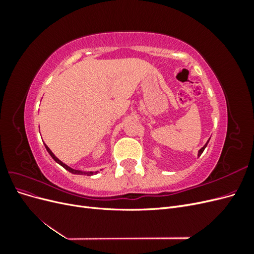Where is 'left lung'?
I'll return each mask as SVG.
<instances>
[{"mask_svg":"<svg viewBox=\"0 0 254 254\" xmlns=\"http://www.w3.org/2000/svg\"><path fill=\"white\" fill-rule=\"evenodd\" d=\"M209 141H210V140H207V142L204 144L203 147H201L200 149H199V151H198V157H200V156H201V153L203 152V150H204V148L206 147V145H207V143H209Z\"/></svg>","mask_w":254,"mask_h":254,"instance_id":"1","label":"left lung"}]
</instances>
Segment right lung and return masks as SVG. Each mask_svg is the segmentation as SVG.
<instances>
[{"instance_id":"right-lung-1","label":"right lung","mask_w":254,"mask_h":254,"mask_svg":"<svg viewBox=\"0 0 254 254\" xmlns=\"http://www.w3.org/2000/svg\"><path fill=\"white\" fill-rule=\"evenodd\" d=\"M44 145H45V144H44ZM45 148H47V150H48V152H49L50 155H51V157H52L54 160H55L58 164H60V165L63 166L64 168H65L66 171H68V172L72 173V174H75V175H87V176H92V175H94V174H97V173H98L97 171H96V172H82V171H78V170H73L72 167L67 166V165H66V164H64V162H61V161H60V160H59L55 155H54V153L52 152V150L48 147L47 145H45Z\"/></svg>"}]
</instances>
